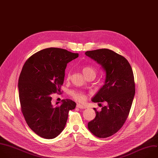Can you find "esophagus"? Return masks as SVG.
<instances>
[{
	"label": "esophagus",
	"instance_id": "obj_1",
	"mask_svg": "<svg viewBox=\"0 0 158 158\" xmlns=\"http://www.w3.org/2000/svg\"><path fill=\"white\" fill-rule=\"evenodd\" d=\"M77 108H80V109H84V108H86V107L85 106H83V105H80V104H77Z\"/></svg>",
	"mask_w": 158,
	"mask_h": 158
}]
</instances>
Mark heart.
I'll list each match as a JSON object with an SVG mask.
<instances>
[{"label": "heart", "mask_w": 158, "mask_h": 158, "mask_svg": "<svg viewBox=\"0 0 158 158\" xmlns=\"http://www.w3.org/2000/svg\"><path fill=\"white\" fill-rule=\"evenodd\" d=\"M82 72L86 77L88 75L92 74V73L96 75V70H94L93 68L89 67V66L83 67L82 69ZM67 77V79L70 78V73H68ZM72 95L75 100H77L78 102H79L80 103H84L86 99V95L83 92H81V91H73L72 93Z\"/></svg>", "instance_id": "heart-1"}]
</instances>
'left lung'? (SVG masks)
Here are the masks:
<instances>
[{"label":"left lung","instance_id":"8db88e82","mask_svg":"<svg viewBox=\"0 0 158 158\" xmlns=\"http://www.w3.org/2000/svg\"><path fill=\"white\" fill-rule=\"evenodd\" d=\"M85 55L106 72L104 85L91 101L100 105L105 102L106 106L100 111L93 108L96 116L88 123V128L97 137L108 138L121 128L128 116L135 94L133 70L124 56L107 48L87 51Z\"/></svg>","mask_w":158,"mask_h":158}]
</instances>
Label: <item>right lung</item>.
<instances>
[{"mask_svg":"<svg viewBox=\"0 0 158 158\" xmlns=\"http://www.w3.org/2000/svg\"><path fill=\"white\" fill-rule=\"evenodd\" d=\"M78 56L65 49L48 48L31 55L23 66L18 83L21 111L29 128L43 138L58 136L69 111L76 107L70 99L53 104L52 95L61 92L67 65Z\"/></svg>","mask_w":158,"mask_h":158,"instance_id":"obj_1","label":"right lung"}]
</instances>
